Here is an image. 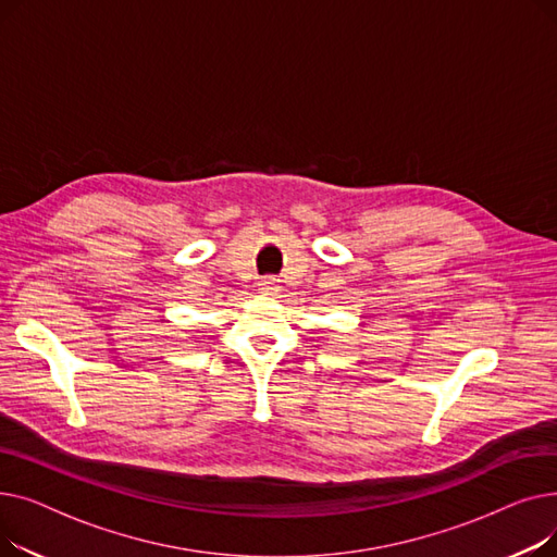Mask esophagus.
I'll list each match as a JSON object with an SVG mask.
<instances>
[{
    "mask_svg": "<svg viewBox=\"0 0 557 557\" xmlns=\"http://www.w3.org/2000/svg\"><path fill=\"white\" fill-rule=\"evenodd\" d=\"M257 290H259V294H263V296H275L277 290H280V280H275L273 275L261 277L257 282Z\"/></svg>",
    "mask_w": 557,
    "mask_h": 557,
    "instance_id": "34e87169",
    "label": "esophagus"
}]
</instances>
